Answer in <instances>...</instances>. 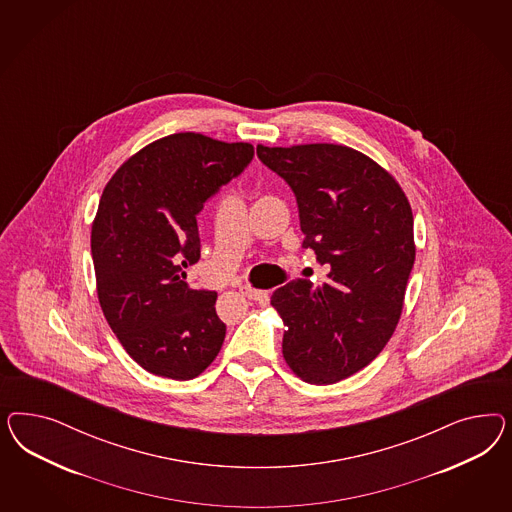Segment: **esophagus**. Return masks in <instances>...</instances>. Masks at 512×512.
<instances>
[{
  "label": "esophagus",
  "mask_w": 512,
  "mask_h": 512,
  "mask_svg": "<svg viewBox=\"0 0 512 512\" xmlns=\"http://www.w3.org/2000/svg\"><path fill=\"white\" fill-rule=\"evenodd\" d=\"M240 293L249 298V300H255V302H261L266 298V291H259V289H251V287H242Z\"/></svg>",
  "instance_id": "esophagus-1"
}]
</instances>
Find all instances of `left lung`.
Wrapping results in <instances>:
<instances>
[{"label":"left lung","instance_id":"obj_1","mask_svg":"<svg viewBox=\"0 0 512 512\" xmlns=\"http://www.w3.org/2000/svg\"><path fill=\"white\" fill-rule=\"evenodd\" d=\"M253 159L248 142L174 133L114 172L92 225L97 296L127 355L146 372L189 381L217 357L225 325L214 291L187 285L201 259L197 214Z\"/></svg>","mask_w":512,"mask_h":512}]
</instances>
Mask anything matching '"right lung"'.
<instances>
[{"mask_svg": "<svg viewBox=\"0 0 512 512\" xmlns=\"http://www.w3.org/2000/svg\"><path fill=\"white\" fill-rule=\"evenodd\" d=\"M257 155L295 193L304 233L328 274L272 295L287 326L283 357L306 383L360 372L394 334L415 263L413 212L400 184L368 155L340 144L268 148Z\"/></svg>", "mask_w": 512, "mask_h": 512, "instance_id": "right-lung-1", "label": "right lung"}]
</instances>
